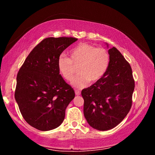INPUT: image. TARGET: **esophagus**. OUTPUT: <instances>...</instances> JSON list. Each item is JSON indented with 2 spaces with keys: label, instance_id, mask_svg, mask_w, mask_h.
Wrapping results in <instances>:
<instances>
[{
  "label": "esophagus",
  "instance_id": "1",
  "mask_svg": "<svg viewBox=\"0 0 155 155\" xmlns=\"http://www.w3.org/2000/svg\"><path fill=\"white\" fill-rule=\"evenodd\" d=\"M75 94H76V95H77V96L80 95V94H81V91L78 90H75Z\"/></svg>",
  "mask_w": 155,
  "mask_h": 155
}]
</instances>
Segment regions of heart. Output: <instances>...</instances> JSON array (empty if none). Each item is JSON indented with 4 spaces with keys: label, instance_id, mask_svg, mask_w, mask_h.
<instances>
[{
    "label": "heart",
    "instance_id": "obj_1",
    "mask_svg": "<svg viewBox=\"0 0 155 155\" xmlns=\"http://www.w3.org/2000/svg\"><path fill=\"white\" fill-rule=\"evenodd\" d=\"M70 58L61 54L57 59L59 73L65 80L70 81L78 67V74L72 84L76 87L82 88L98 82L109 69L111 57L109 51L103 47H96L87 43H81L69 52Z\"/></svg>",
    "mask_w": 155,
    "mask_h": 155
}]
</instances>
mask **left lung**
Masks as SVG:
<instances>
[{"label": "left lung", "instance_id": "obj_1", "mask_svg": "<svg viewBox=\"0 0 155 155\" xmlns=\"http://www.w3.org/2000/svg\"><path fill=\"white\" fill-rule=\"evenodd\" d=\"M109 52L111 61L105 75L81 91L85 119L99 130L111 129L124 120L132 106L135 88L129 63L115 47Z\"/></svg>", "mask_w": 155, "mask_h": 155}]
</instances>
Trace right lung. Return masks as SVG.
<instances>
[{
    "mask_svg": "<svg viewBox=\"0 0 155 155\" xmlns=\"http://www.w3.org/2000/svg\"><path fill=\"white\" fill-rule=\"evenodd\" d=\"M77 40L72 37L44 39L18 71L15 101L23 118L37 129L50 130L61 125L65 109L74 98L73 88L59 74L57 59Z\"/></svg>",
    "mask_w": 155,
    "mask_h": 155,
    "instance_id": "add662e5",
    "label": "right lung"
}]
</instances>
